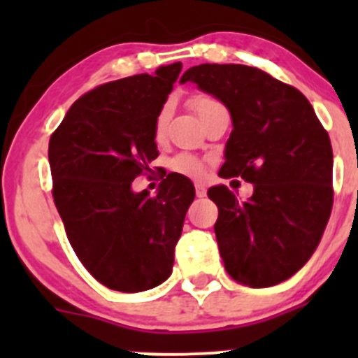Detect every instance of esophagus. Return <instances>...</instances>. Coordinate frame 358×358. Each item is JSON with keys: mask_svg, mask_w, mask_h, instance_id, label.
<instances>
[{"mask_svg": "<svg viewBox=\"0 0 358 358\" xmlns=\"http://www.w3.org/2000/svg\"><path fill=\"white\" fill-rule=\"evenodd\" d=\"M196 196L197 197H204L206 196V185H204V183H201V182L196 183Z\"/></svg>", "mask_w": 358, "mask_h": 358, "instance_id": "obj_1", "label": "esophagus"}]
</instances>
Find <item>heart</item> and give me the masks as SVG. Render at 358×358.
Here are the masks:
<instances>
[{
	"label": "heart",
	"instance_id": "heart-1",
	"mask_svg": "<svg viewBox=\"0 0 358 358\" xmlns=\"http://www.w3.org/2000/svg\"><path fill=\"white\" fill-rule=\"evenodd\" d=\"M190 103H192V107L196 109L199 117H202L206 112L215 109V107H220V103L216 102L215 99H211V96H208V95H196L192 100H190ZM166 117H168V110L164 109L161 112V114H159L157 122H156V136H157V138H161L162 133H164ZM171 168L175 169V171L183 173V175L196 176V175H199V173H201L202 164H201L199 159L189 156V154H182V156H176L175 159H173Z\"/></svg>",
	"mask_w": 358,
	"mask_h": 358
}]
</instances>
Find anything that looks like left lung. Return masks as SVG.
<instances>
[{
  "label": "left lung",
  "instance_id": "8db88e82",
  "mask_svg": "<svg viewBox=\"0 0 358 358\" xmlns=\"http://www.w3.org/2000/svg\"><path fill=\"white\" fill-rule=\"evenodd\" d=\"M194 83L232 117L222 178L241 176L252 196L241 201L215 185V223L227 272L249 287L294 275L315 252L333 208V149L306 96L266 72L241 64H201L180 83Z\"/></svg>",
  "mask_w": 358,
  "mask_h": 358
}]
</instances>
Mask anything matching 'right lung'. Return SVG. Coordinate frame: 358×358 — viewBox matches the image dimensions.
<instances>
[{
	"instance_id": "right-lung-1",
	"label": "right lung",
	"mask_w": 358,
	"mask_h": 358,
	"mask_svg": "<svg viewBox=\"0 0 358 358\" xmlns=\"http://www.w3.org/2000/svg\"><path fill=\"white\" fill-rule=\"evenodd\" d=\"M180 71L176 62L92 90L50 138L53 201L67 239L109 289H152L173 272L194 183L168 175L152 197L131 182L157 157L156 122Z\"/></svg>"
}]
</instances>
